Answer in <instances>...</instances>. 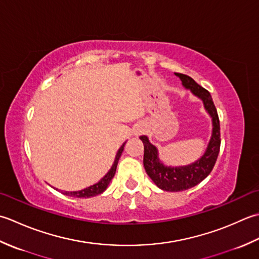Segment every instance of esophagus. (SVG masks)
<instances>
[{"label": "esophagus", "instance_id": "1", "mask_svg": "<svg viewBox=\"0 0 259 259\" xmlns=\"http://www.w3.org/2000/svg\"><path fill=\"white\" fill-rule=\"evenodd\" d=\"M142 133V131H137V134H141Z\"/></svg>", "mask_w": 259, "mask_h": 259}]
</instances>
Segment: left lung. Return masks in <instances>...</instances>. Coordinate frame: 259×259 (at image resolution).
<instances>
[{"instance_id":"8db88e82","label":"left lung","mask_w":259,"mask_h":259,"mask_svg":"<svg viewBox=\"0 0 259 259\" xmlns=\"http://www.w3.org/2000/svg\"><path fill=\"white\" fill-rule=\"evenodd\" d=\"M174 75L180 78L184 88L202 100L205 112L211 117L212 133H211L210 141L203 155L200 156L197 161L187 165H166L160 160L159 150L155 145L151 143L149 137L143 135L140 139L144 144L143 163L147 176L161 190L170 192H179L197 186L209 176L210 172L212 171L215 161H217L221 140L219 117L210 93L207 89L198 85L191 77L178 72H174Z\"/></svg>"}]
</instances>
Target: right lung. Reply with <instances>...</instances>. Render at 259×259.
Returning a JSON list of instances; mask_svg holds the SVG:
<instances>
[{"mask_svg": "<svg viewBox=\"0 0 259 259\" xmlns=\"http://www.w3.org/2000/svg\"><path fill=\"white\" fill-rule=\"evenodd\" d=\"M126 143V142H125ZM125 143L119 147L117 153H116V156H115V160H114V163L112 167H110V170L105 174V176L100 179V180L97 182L93 184V186L88 187L86 189H82V190H79V191H65L63 192V194H66V196H69V197H73V198H92V197H95V196H98V194L103 193L105 190L107 189L108 184L110 183V181H112V179L114 178L115 176V172H116V167H117V163H118V160L120 155H122V153L124 151V146H125Z\"/></svg>", "mask_w": 259, "mask_h": 259, "instance_id": "1", "label": "right lung"}]
</instances>
